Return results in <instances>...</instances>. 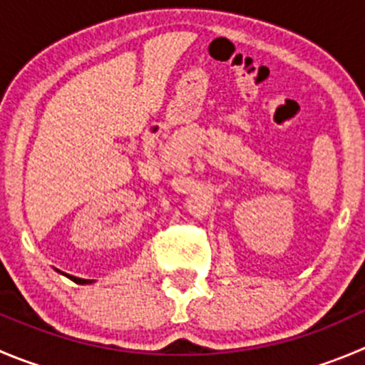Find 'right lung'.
Masks as SVG:
<instances>
[{
	"label": "right lung",
	"mask_w": 365,
	"mask_h": 365,
	"mask_svg": "<svg viewBox=\"0 0 365 365\" xmlns=\"http://www.w3.org/2000/svg\"><path fill=\"white\" fill-rule=\"evenodd\" d=\"M55 270H57L58 274H62V276L69 277V279H71V281H75V283H78V284H91V283H95V279H82V277L71 276V274H66V272H62V270H58V269H55Z\"/></svg>",
	"instance_id": "1"
}]
</instances>
